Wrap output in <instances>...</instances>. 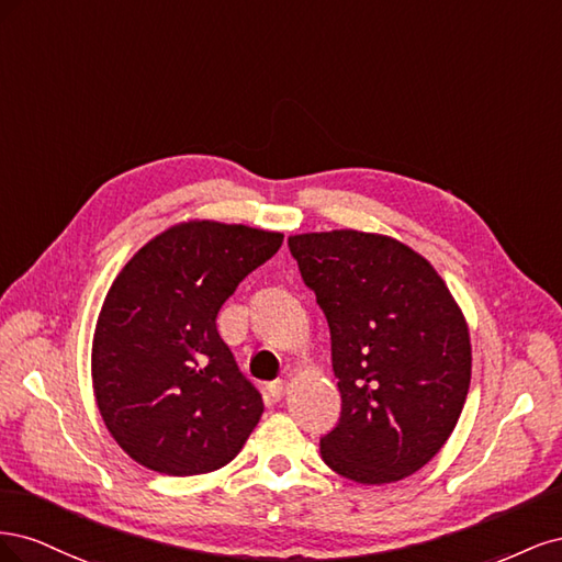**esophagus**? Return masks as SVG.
<instances>
[{
    "instance_id": "34e87169",
    "label": "esophagus",
    "mask_w": 562,
    "mask_h": 562,
    "mask_svg": "<svg viewBox=\"0 0 562 562\" xmlns=\"http://www.w3.org/2000/svg\"><path fill=\"white\" fill-rule=\"evenodd\" d=\"M283 394H285V384H283L281 380L267 384V396H269V401H281Z\"/></svg>"
}]
</instances>
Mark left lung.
<instances>
[{
  "mask_svg": "<svg viewBox=\"0 0 562 562\" xmlns=\"http://www.w3.org/2000/svg\"><path fill=\"white\" fill-rule=\"evenodd\" d=\"M328 318L342 413L321 438L335 473L363 485L403 481L446 446L471 384L462 310L419 252L384 234L288 236Z\"/></svg>",
  "mask_w": 562,
  "mask_h": 562,
  "instance_id": "8db88e82",
  "label": "left lung"
}]
</instances>
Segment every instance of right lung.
I'll return each instance as SVG.
<instances>
[{
    "mask_svg": "<svg viewBox=\"0 0 562 562\" xmlns=\"http://www.w3.org/2000/svg\"><path fill=\"white\" fill-rule=\"evenodd\" d=\"M281 244V232L190 220L119 271L95 323L91 375L108 431L138 464L196 475L244 448L265 405L215 318Z\"/></svg>",
    "mask_w": 562,
    "mask_h": 562,
    "instance_id": "right-lung-1",
    "label": "right lung"
}]
</instances>
